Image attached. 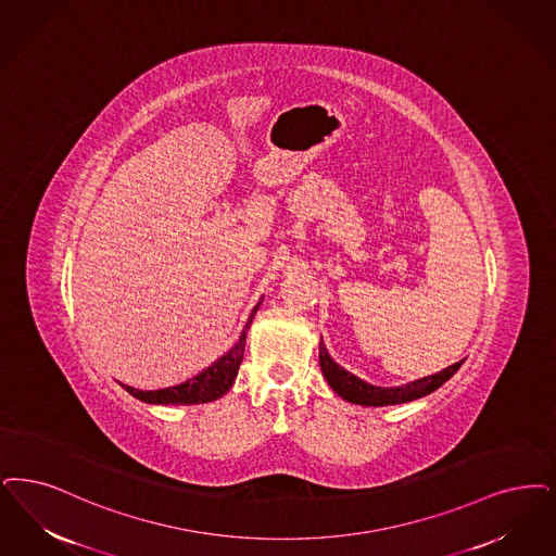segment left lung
<instances>
[{
    "label": "left lung",
    "instance_id": "8db88e82",
    "mask_svg": "<svg viewBox=\"0 0 556 556\" xmlns=\"http://www.w3.org/2000/svg\"><path fill=\"white\" fill-rule=\"evenodd\" d=\"M318 359H320L323 375L339 397H343L350 403H356V405H370V407L397 405V403H407V401L420 400L424 395H430L432 391H437L443 382L453 377L459 370V366L464 364V359L455 362L453 366L444 368L432 377L418 378V380L401 384V387H375V384H368L366 380L357 378L356 375L348 372L345 368H341L333 357L329 356L323 341L318 348Z\"/></svg>",
    "mask_w": 556,
    "mask_h": 556
}]
</instances>
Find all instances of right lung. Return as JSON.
I'll use <instances>...</instances> for the list:
<instances>
[{"mask_svg":"<svg viewBox=\"0 0 556 556\" xmlns=\"http://www.w3.org/2000/svg\"><path fill=\"white\" fill-rule=\"evenodd\" d=\"M258 306H261V302L250 312L238 343L229 352H225L219 359H215L208 368L199 372L197 377L188 378L186 382L176 384V387L159 389V391H138V389L126 387V384H122V387L136 400L144 401V403H161V405H194V403L219 400L231 389L233 380L238 377L240 364L244 359L245 333L252 325V318L258 311Z\"/></svg>","mask_w":556,"mask_h":556,"instance_id":"obj_1","label":"right lung"}]
</instances>
